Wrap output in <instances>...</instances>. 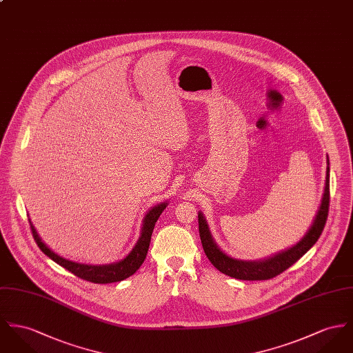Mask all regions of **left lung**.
<instances>
[{
    "mask_svg": "<svg viewBox=\"0 0 353 353\" xmlns=\"http://www.w3.org/2000/svg\"><path fill=\"white\" fill-rule=\"evenodd\" d=\"M326 165L327 166H326L324 194L321 199L320 208L313 219L310 228L306 231V234L303 235V238L299 241V243L269 258L259 259V261H243V259H236L227 255L224 251L220 250V247L215 242L210 231V225L203 212H199L197 217H199L200 239H201L204 252L210 259V262L216 268L219 272L236 279H243V281L272 279L274 276L279 275L281 272H285L286 269H289L292 265H294L303 254H306L316 244L325 227L327 210H329V157L327 156H326Z\"/></svg>",
    "mask_w": 353,
    "mask_h": 353,
    "instance_id": "obj_1",
    "label": "left lung"
}]
</instances>
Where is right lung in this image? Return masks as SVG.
<instances>
[{
    "mask_svg": "<svg viewBox=\"0 0 353 353\" xmlns=\"http://www.w3.org/2000/svg\"><path fill=\"white\" fill-rule=\"evenodd\" d=\"M166 205H168V201H163V203L152 207L146 212V215L142 220L141 235L137 241L136 245L133 247V250L123 259L114 262V263H109V265H85V263L74 262V261L60 256L41 241V238L37 234L30 219H29V224H30V230H32L34 242L40 247V250L57 265H60L65 270L75 274L81 279H85V281L94 282V283H111V282H119V281L129 278L141 268V265L143 263V261L146 258L148 250H149V244H150L156 221L163 214Z\"/></svg>",
    "mask_w": 353,
    "mask_h": 353,
    "instance_id": "add662e5",
    "label": "right lung"
}]
</instances>
